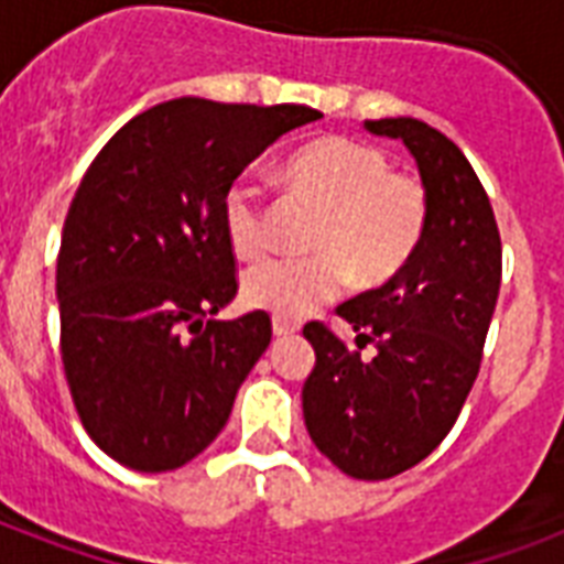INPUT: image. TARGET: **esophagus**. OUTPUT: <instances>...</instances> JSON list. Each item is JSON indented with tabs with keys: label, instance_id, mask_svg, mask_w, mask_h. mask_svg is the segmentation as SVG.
<instances>
[{
	"label": "esophagus",
	"instance_id": "esophagus-1",
	"mask_svg": "<svg viewBox=\"0 0 564 564\" xmlns=\"http://www.w3.org/2000/svg\"><path fill=\"white\" fill-rule=\"evenodd\" d=\"M272 334L278 336V339H286V336H295L299 334V325L295 322H286V318H272Z\"/></svg>",
	"mask_w": 564,
	"mask_h": 564
}]
</instances>
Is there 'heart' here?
Returning a JSON list of instances; mask_svg holds the SVG:
<instances>
[{"mask_svg":"<svg viewBox=\"0 0 564 564\" xmlns=\"http://www.w3.org/2000/svg\"><path fill=\"white\" fill-rule=\"evenodd\" d=\"M292 189L322 207L310 257H272L248 269L242 299L278 318H301L336 299L354 274L380 283L401 269L427 228V189L389 172L380 149L351 137H325L295 152L283 170ZM221 221L234 254L254 260L269 248L265 198L251 178H237L221 198Z\"/></svg>","mask_w":564,"mask_h":564,"instance_id":"heart-1","label":"heart"}]
</instances>
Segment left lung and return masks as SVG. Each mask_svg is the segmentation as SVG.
<instances>
[{"mask_svg": "<svg viewBox=\"0 0 564 564\" xmlns=\"http://www.w3.org/2000/svg\"><path fill=\"white\" fill-rule=\"evenodd\" d=\"M401 140L427 189V228L410 260L336 310L357 351L322 322L304 325L316 366L301 389L310 438L357 480H389L451 433L480 371L500 292V234L489 195L465 154L412 117L366 119ZM375 341L371 361L359 348Z\"/></svg>", "mask_w": 564, "mask_h": 564, "instance_id": "left-lung-1", "label": "left lung"}]
</instances>
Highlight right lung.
Masks as SVG:
<instances>
[{
    "mask_svg": "<svg viewBox=\"0 0 564 564\" xmlns=\"http://www.w3.org/2000/svg\"><path fill=\"white\" fill-rule=\"evenodd\" d=\"M316 119L304 105L163 101L119 128L75 189L57 254L61 357L84 430L119 465L172 471L225 427L272 318H210L237 295L221 198Z\"/></svg>",
    "mask_w": 564,
    "mask_h": 564,
    "instance_id": "add662e5",
    "label": "right lung"
}]
</instances>
